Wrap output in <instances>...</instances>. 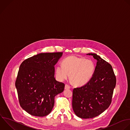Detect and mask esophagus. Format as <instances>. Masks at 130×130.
Returning a JSON list of instances; mask_svg holds the SVG:
<instances>
[{"mask_svg": "<svg viewBox=\"0 0 130 130\" xmlns=\"http://www.w3.org/2000/svg\"><path fill=\"white\" fill-rule=\"evenodd\" d=\"M70 88V87L68 85H67V84L65 85V89H69Z\"/></svg>", "mask_w": 130, "mask_h": 130, "instance_id": "1", "label": "esophagus"}]
</instances>
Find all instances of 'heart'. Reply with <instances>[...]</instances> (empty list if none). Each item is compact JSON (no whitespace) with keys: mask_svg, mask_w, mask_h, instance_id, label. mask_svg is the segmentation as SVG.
Listing matches in <instances>:
<instances>
[{"mask_svg":"<svg viewBox=\"0 0 130 130\" xmlns=\"http://www.w3.org/2000/svg\"><path fill=\"white\" fill-rule=\"evenodd\" d=\"M95 69L94 62L82 57L70 56L65 59L62 65L56 67V73L60 80L68 78L75 86L87 84L92 77Z\"/></svg>","mask_w":130,"mask_h":130,"instance_id":"b5f03b06","label":"heart"}]
</instances>
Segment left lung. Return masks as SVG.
Returning a JSON list of instances; mask_svg holds the SVG:
<instances>
[{
  "label": "left lung",
  "mask_w": 130,
  "mask_h": 130,
  "mask_svg": "<svg viewBox=\"0 0 130 130\" xmlns=\"http://www.w3.org/2000/svg\"><path fill=\"white\" fill-rule=\"evenodd\" d=\"M87 55L98 61L95 71L87 84L73 89L72 102L76 115L84 119L98 116L110 106L116 83L111 64L95 54Z\"/></svg>",
  "instance_id": "1"
}]
</instances>
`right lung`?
Returning a JSON list of instances; mask_svg holds the SVG:
<instances>
[{"instance_id": "right-lung-1", "label": "right lung", "mask_w": 130, "mask_h": 130, "mask_svg": "<svg viewBox=\"0 0 130 130\" xmlns=\"http://www.w3.org/2000/svg\"><path fill=\"white\" fill-rule=\"evenodd\" d=\"M62 54L41 53L21 64L15 86L19 104L29 114L48 115L54 107L55 97L64 91L65 84L54 77V66Z\"/></svg>"}]
</instances>
